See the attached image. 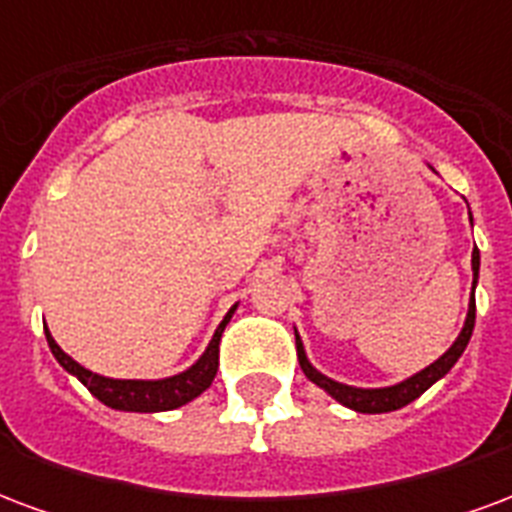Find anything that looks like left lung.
Here are the masks:
<instances>
[{
  "label": "left lung",
  "instance_id": "left-lung-1",
  "mask_svg": "<svg viewBox=\"0 0 512 512\" xmlns=\"http://www.w3.org/2000/svg\"><path fill=\"white\" fill-rule=\"evenodd\" d=\"M469 219H472V213H469ZM472 299H469V312H466V321H463L461 334L455 337V343L444 351V354L428 365L425 370H419L406 381H400L395 386H378V389H362V386H348L340 384V381H334V378L323 376L321 370H315L312 362L307 359V351H304V343H301L299 332H296V354H299V365L304 370V376L310 378L312 384H318L323 392H329V395L337 400V403H343L345 408H354L359 414H386V411H397V408L408 406L411 400H417L425 389L436 384L439 378H444L452 370V365L461 359V354L466 351V345L472 340L474 332V288H477V274H480V252H477V246H474L472 252Z\"/></svg>",
  "mask_w": 512,
  "mask_h": 512
}]
</instances>
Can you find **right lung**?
I'll return each mask as SVG.
<instances>
[{
  "label": "right lung",
  "instance_id": "1",
  "mask_svg": "<svg viewBox=\"0 0 512 512\" xmlns=\"http://www.w3.org/2000/svg\"><path fill=\"white\" fill-rule=\"evenodd\" d=\"M238 307V304H235ZM235 307H230V312L224 315V321L219 323V329L213 332L211 343L205 348V354L178 376L158 378V381H139V378H106L98 376L93 370L82 367L76 359L62 351L60 345L54 343V337L46 329V340H49V348L54 359L60 362L71 376H76L82 381L90 392H93L104 406L117 408V411H139V414H150V411H172V408L186 406L189 400L200 397L208 386L213 384L216 378V370H219V340H222L224 326L233 318Z\"/></svg>",
  "mask_w": 512,
  "mask_h": 512
}]
</instances>
